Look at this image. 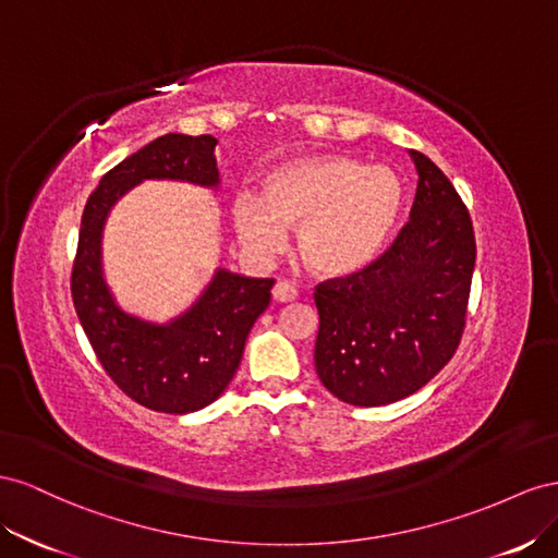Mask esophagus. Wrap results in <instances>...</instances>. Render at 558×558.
Instances as JSON below:
<instances>
[{"label":"esophagus","instance_id":"obj_1","mask_svg":"<svg viewBox=\"0 0 558 558\" xmlns=\"http://www.w3.org/2000/svg\"><path fill=\"white\" fill-rule=\"evenodd\" d=\"M270 294H274L276 301H280V304H288V301H294L296 299V290L292 288L290 282H276L274 290H270Z\"/></svg>","mask_w":558,"mask_h":558}]
</instances>
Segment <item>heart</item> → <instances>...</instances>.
Instances as JSON below:
<instances>
[{"label": "heart", "mask_w": 558, "mask_h": 558, "mask_svg": "<svg viewBox=\"0 0 558 558\" xmlns=\"http://www.w3.org/2000/svg\"><path fill=\"white\" fill-rule=\"evenodd\" d=\"M404 182L388 166L341 154L299 156L266 172L262 198H233V227L259 257L288 245L299 229L301 259L317 276L339 278L367 266L390 241L404 213Z\"/></svg>", "instance_id": "1"}]
</instances>
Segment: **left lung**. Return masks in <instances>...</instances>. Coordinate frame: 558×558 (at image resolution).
<instances>
[{"label": "left lung", "instance_id": "obj_1", "mask_svg": "<svg viewBox=\"0 0 558 558\" xmlns=\"http://www.w3.org/2000/svg\"><path fill=\"white\" fill-rule=\"evenodd\" d=\"M418 172L407 227L360 274L320 282L315 369L353 407H384L421 390L463 337L476 243L458 191L429 158Z\"/></svg>", "mask_w": 558, "mask_h": 558}]
</instances>
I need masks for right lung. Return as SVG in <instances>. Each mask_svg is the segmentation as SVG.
<instances>
[{"label":"right lung","instance_id":"1","mask_svg":"<svg viewBox=\"0 0 558 558\" xmlns=\"http://www.w3.org/2000/svg\"><path fill=\"white\" fill-rule=\"evenodd\" d=\"M213 135L168 133L111 168L93 191L78 229L72 301L109 378L137 404L191 413L227 390L243 360L247 333L270 301L274 278L217 268L182 315L151 323L123 311L102 270V229L111 208L147 180L219 189Z\"/></svg>","mask_w":558,"mask_h":558}]
</instances>
